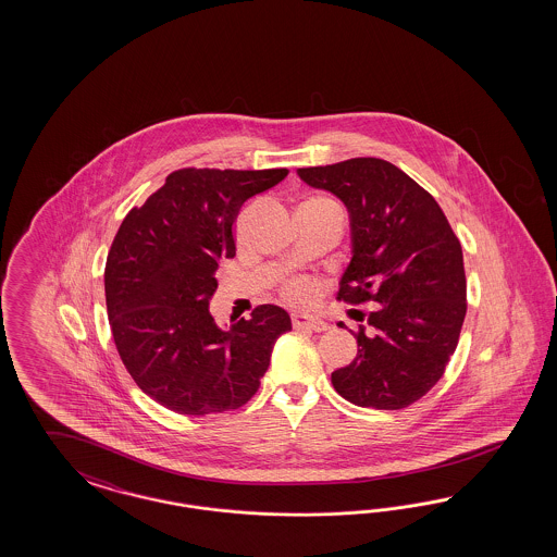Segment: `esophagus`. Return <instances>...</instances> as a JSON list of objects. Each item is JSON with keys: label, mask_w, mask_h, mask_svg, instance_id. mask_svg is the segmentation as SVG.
Here are the masks:
<instances>
[{"label": "esophagus", "mask_w": 557, "mask_h": 557, "mask_svg": "<svg viewBox=\"0 0 557 557\" xmlns=\"http://www.w3.org/2000/svg\"><path fill=\"white\" fill-rule=\"evenodd\" d=\"M292 324H294V329H308L314 333H322L329 329V322L321 317H310V314H294Z\"/></svg>", "instance_id": "34e87169"}]
</instances>
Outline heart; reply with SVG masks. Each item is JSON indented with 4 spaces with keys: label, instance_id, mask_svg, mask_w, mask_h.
Here are the masks:
<instances>
[{
    "label": "heart",
    "instance_id": "1",
    "mask_svg": "<svg viewBox=\"0 0 557 557\" xmlns=\"http://www.w3.org/2000/svg\"><path fill=\"white\" fill-rule=\"evenodd\" d=\"M304 203L333 208V210L341 212L338 203L335 200H331V198H326V196H314V198H310V200H306ZM319 287L321 286H319V282L314 277H310V275H296V277L287 280L286 284H284V296H286L289 302L308 304L317 298Z\"/></svg>",
    "mask_w": 557,
    "mask_h": 557
}]
</instances>
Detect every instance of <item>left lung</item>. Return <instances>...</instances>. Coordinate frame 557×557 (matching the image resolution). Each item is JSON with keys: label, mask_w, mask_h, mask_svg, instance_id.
I'll use <instances>...</instances> for the list:
<instances>
[{"label": "left lung", "mask_w": 557, "mask_h": 557, "mask_svg": "<svg viewBox=\"0 0 557 557\" xmlns=\"http://www.w3.org/2000/svg\"><path fill=\"white\" fill-rule=\"evenodd\" d=\"M298 175L335 194L351 216L354 257L337 300L373 306L355 333L357 357L333 371V386L357 406L414 405L445 373L466 319L459 238L435 198L384 159L357 157Z\"/></svg>", "instance_id": "1"}]
</instances>
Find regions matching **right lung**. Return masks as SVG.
I'll return each mask as SVG.
<instances>
[{
    "mask_svg": "<svg viewBox=\"0 0 557 557\" xmlns=\"http://www.w3.org/2000/svg\"><path fill=\"white\" fill-rule=\"evenodd\" d=\"M287 169H177L122 220L103 271L112 337L136 386L177 414L247 405L292 331L286 310L261 304L219 329L210 314L220 259L235 257L243 203Z\"/></svg>",
    "mask_w": 557,
    "mask_h": 557,
    "instance_id": "right-lung-1",
    "label": "right lung"
}]
</instances>
